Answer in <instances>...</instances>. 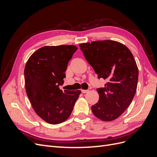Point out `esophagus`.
<instances>
[{"label": "esophagus", "instance_id": "esophagus-1", "mask_svg": "<svg viewBox=\"0 0 157 157\" xmlns=\"http://www.w3.org/2000/svg\"><path fill=\"white\" fill-rule=\"evenodd\" d=\"M88 91H89L88 90H81V92L82 93H87V92H88Z\"/></svg>", "mask_w": 157, "mask_h": 157}]
</instances>
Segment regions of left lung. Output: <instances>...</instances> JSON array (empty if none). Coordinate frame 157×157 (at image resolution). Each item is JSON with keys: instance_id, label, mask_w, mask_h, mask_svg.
I'll use <instances>...</instances> for the list:
<instances>
[{"instance_id": "1", "label": "left lung", "mask_w": 157, "mask_h": 157, "mask_svg": "<svg viewBox=\"0 0 157 157\" xmlns=\"http://www.w3.org/2000/svg\"><path fill=\"white\" fill-rule=\"evenodd\" d=\"M79 46L98 78L107 80L105 87L97 89L99 98L92 106L93 114L103 121L117 119L130 105L136 92L138 68L134 56L125 45L111 40Z\"/></svg>"}]
</instances>
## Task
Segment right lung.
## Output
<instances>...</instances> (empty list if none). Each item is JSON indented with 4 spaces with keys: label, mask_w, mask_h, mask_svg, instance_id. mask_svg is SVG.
Masks as SVG:
<instances>
[{
    "label": "right lung",
    "mask_w": 157,
    "mask_h": 157,
    "mask_svg": "<svg viewBox=\"0 0 157 157\" xmlns=\"http://www.w3.org/2000/svg\"><path fill=\"white\" fill-rule=\"evenodd\" d=\"M77 49L75 45L46 46L35 51L26 63L27 95L36 115L49 124L67 120L81 93L59 89L68 62Z\"/></svg>",
    "instance_id": "right-lung-1"
}]
</instances>
